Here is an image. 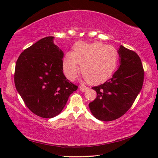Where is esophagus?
I'll return each mask as SVG.
<instances>
[{
    "mask_svg": "<svg viewBox=\"0 0 158 158\" xmlns=\"http://www.w3.org/2000/svg\"><path fill=\"white\" fill-rule=\"evenodd\" d=\"M79 89H80V90H81V91L85 92V91H86L88 89H89V88H88L87 86H85V85H81V86L79 87Z\"/></svg>",
    "mask_w": 158,
    "mask_h": 158,
    "instance_id": "esophagus-1",
    "label": "esophagus"
}]
</instances>
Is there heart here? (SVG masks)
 Listing matches in <instances>:
<instances>
[{
  "mask_svg": "<svg viewBox=\"0 0 158 158\" xmlns=\"http://www.w3.org/2000/svg\"><path fill=\"white\" fill-rule=\"evenodd\" d=\"M118 53L116 48L101 42L87 44L78 42L73 52L67 53L63 61L64 73L73 80L79 72L93 84H99L110 77L116 68Z\"/></svg>",
  "mask_w": 158,
  "mask_h": 158,
  "instance_id": "heart-1",
  "label": "heart"
}]
</instances>
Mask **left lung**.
Wrapping results in <instances>:
<instances>
[{
    "label": "left lung",
    "mask_w": 158,
    "mask_h": 158,
    "mask_svg": "<svg viewBox=\"0 0 158 158\" xmlns=\"http://www.w3.org/2000/svg\"><path fill=\"white\" fill-rule=\"evenodd\" d=\"M118 53L121 64L118 70L105 83L92 88L97 97L89 106L100 121H111L121 117L142 89L144 71L139 56L122 45Z\"/></svg>",
    "instance_id": "left-lung-1"
}]
</instances>
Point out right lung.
I'll return each mask as SVG.
<instances>
[{"instance_id": "right-lung-1", "label": "right lung", "mask_w": 158, "mask_h": 158, "mask_svg": "<svg viewBox=\"0 0 158 158\" xmlns=\"http://www.w3.org/2000/svg\"><path fill=\"white\" fill-rule=\"evenodd\" d=\"M44 37L21 53L17 60L15 84L26 106L37 116L49 118L59 114L78 86L63 72L64 53Z\"/></svg>"}]
</instances>
